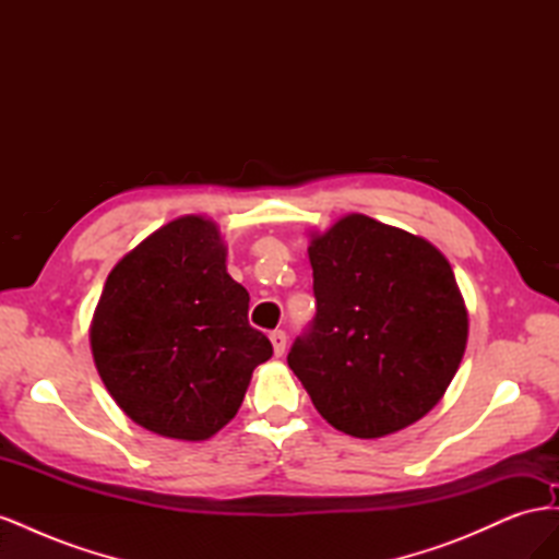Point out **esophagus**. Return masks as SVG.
I'll return each mask as SVG.
<instances>
[{"label":"esophagus","instance_id":"34e87169","mask_svg":"<svg viewBox=\"0 0 559 559\" xmlns=\"http://www.w3.org/2000/svg\"><path fill=\"white\" fill-rule=\"evenodd\" d=\"M270 343H273V349H275L277 357H282L284 349H286V333L280 331V329L273 331V333H270Z\"/></svg>","mask_w":559,"mask_h":559}]
</instances>
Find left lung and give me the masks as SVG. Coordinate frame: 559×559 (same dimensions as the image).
Wrapping results in <instances>:
<instances>
[{"label": "left lung", "mask_w": 559, "mask_h": 559, "mask_svg": "<svg viewBox=\"0 0 559 559\" xmlns=\"http://www.w3.org/2000/svg\"><path fill=\"white\" fill-rule=\"evenodd\" d=\"M317 312L289 357L319 415L357 438L405 429L441 401L468 317L427 240L349 214L310 245Z\"/></svg>", "instance_id": "8db88e82"}]
</instances>
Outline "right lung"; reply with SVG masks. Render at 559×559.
Returning <instances> with one entry per match:
<instances>
[{"mask_svg": "<svg viewBox=\"0 0 559 559\" xmlns=\"http://www.w3.org/2000/svg\"><path fill=\"white\" fill-rule=\"evenodd\" d=\"M247 312L216 226L175 218L109 273L91 326L97 373L140 427L205 441L238 413L253 368L273 357Z\"/></svg>", "mask_w": 559, "mask_h": 559, "instance_id": "right-lung-1", "label": "right lung"}]
</instances>
